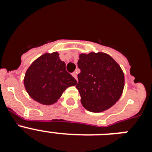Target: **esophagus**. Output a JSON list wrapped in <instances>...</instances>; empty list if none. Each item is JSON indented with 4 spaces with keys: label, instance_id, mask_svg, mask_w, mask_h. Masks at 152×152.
<instances>
[{
    "label": "esophagus",
    "instance_id": "1",
    "mask_svg": "<svg viewBox=\"0 0 152 152\" xmlns=\"http://www.w3.org/2000/svg\"><path fill=\"white\" fill-rule=\"evenodd\" d=\"M72 76H73L74 77H75L76 80H77V72H74L73 74H72Z\"/></svg>",
    "mask_w": 152,
    "mask_h": 152
}]
</instances>
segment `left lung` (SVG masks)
I'll return each mask as SVG.
<instances>
[{
  "label": "left lung",
  "mask_w": 152,
  "mask_h": 152,
  "mask_svg": "<svg viewBox=\"0 0 152 152\" xmlns=\"http://www.w3.org/2000/svg\"><path fill=\"white\" fill-rule=\"evenodd\" d=\"M76 88L83 107L93 113L105 111L122 96L125 85L123 70L115 60L104 52L79 55Z\"/></svg>",
  "instance_id": "8db88e82"
}]
</instances>
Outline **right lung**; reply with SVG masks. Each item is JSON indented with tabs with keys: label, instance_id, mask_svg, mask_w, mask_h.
Returning a JSON list of instances; mask_svg holds the SVG:
<instances>
[{
	"label": "right lung",
	"instance_id": "obj_1",
	"mask_svg": "<svg viewBox=\"0 0 152 152\" xmlns=\"http://www.w3.org/2000/svg\"><path fill=\"white\" fill-rule=\"evenodd\" d=\"M23 84L28 94L35 101L43 104H54L66 88L77 84L67 72L65 63L57 52L45 53L36 58L26 70Z\"/></svg>",
	"mask_w": 152,
	"mask_h": 152
}]
</instances>
